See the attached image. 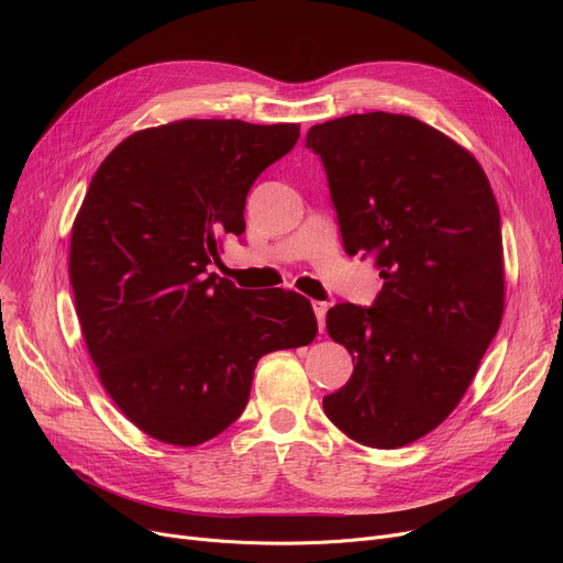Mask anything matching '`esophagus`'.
Returning a JSON list of instances; mask_svg holds the SVG:
<instances>
[{"instance_id":"obj_1","label":"esophagus","mask_w":563,"mask_h":563,"mask_svg":"<svg viewBox=\"0 0 563 563\" xmlns=\"http://www.w3.org/2000/svg\"><path fill=\"white\" fill-rule=\"evenodd\" d=\"M327 310H329L327 301H312V312L317 317L319 333H323V329H327Z\"/></svg>"}]
</instances>
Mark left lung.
<instances>
[{
  "label": "left lung",
  "instance_id": "1",
  "mask_svg": "<svg viewBox=\"0 0 563 563\" xmlns=\"http://www.w3.org/2000/svg\"><path fill=\"white\" fill-rule=\"evenodd\" d=\"M342 244L374 257L383 287L367 308L338 303L329 335L353 374L323 397L361 445L397 450L465 395L505 310L499 210L479 162L401 113H351L310 128Z\"/></svg>",
  "mask_w": 563,
  "mask_h": 563
}]
</instances>
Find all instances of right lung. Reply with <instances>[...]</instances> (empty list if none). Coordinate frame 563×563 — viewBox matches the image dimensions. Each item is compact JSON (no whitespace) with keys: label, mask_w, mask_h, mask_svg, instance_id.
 <instances>
[{"label":"right lung","mask_w":563,"mask_h":563,"mask_svg":"<svg viewBox=\"0 0 563 563\" xmlns=\"http://www.w3.org/2000/svg\"><path fill=\"white\" fill-rule=\"evenodd\" d=\"M299 125L177 121L128 136L96 170L73 225L70 283L88 353L143 433L194 448L242 416L257 361L317 335L297 291L210 274L246 230L257 175Z\"/></svg>","instance_id":"obj_1"}]
</instances>
